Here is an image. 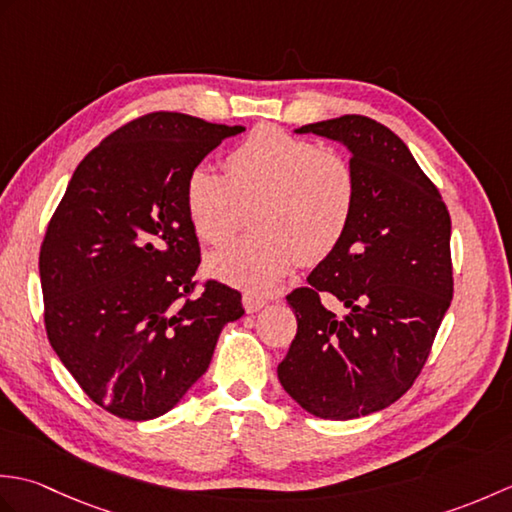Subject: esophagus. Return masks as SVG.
Returning <instances> with one entry per match:
<instances>
[{"label": "esophagus", "mask_w": 512, "mask_h": 512, "mask_svg": "<svg viewBox=\"0 0 512 512\" xmlns=\"http://www.w3.org/2000/svg\"><path fill=\"white\" fill-rule=\"evenodd\" d=\"M242 301H244V308H246V312H248V314H253V312L262 310V308L266 306V299H264V297H259V295H250V292H246Z\"/></svg>", "instance_id": "1"}]
</instances>
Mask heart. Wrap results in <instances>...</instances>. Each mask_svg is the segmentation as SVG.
<instances>
[{"label":"heart","mask_w":512,"mask_h":512,"mask_svg":"<svg viewBox=\"0 0 512 512\" xmlns=\"http://www.w3.org/2000/svg\"><path fill=\"white\" fill-rule=\"evenodd\" d=\"M358 184L343 156L279 127H259L228 151L224 176L198 165L184 180V211L206 246H224L250 211L253 235L215 253L206 270L250 292H268L299 259L312 266L341 244Z\"/></svg>","instance_id":"obj_1"}]
</instances>
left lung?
I'll return each instance as SVG.
<instances>
[{
	"instance_id": "left-lung-1",
	"label": "left lung",
	"mask_w": 512,
	"mask_h": 512,
	"mask_svg": "<svg viewBox=\"0 0 512 512\" xmlns=\"http://www.w3.org/2000/svg\"><path fill=\"white\" fill-rule=\"evenodd\" d=\"M297 132L347 145L358 193L341 244L286 297L297 334L277 376L312 416L352 420L396 402L427 363L453 299L451 215L407 145L374 118L345 114ZM325 296L351 312L334 315Z\"/></svg>"
}]
</instances>
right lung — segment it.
<instances>
[{
    "mask_svg": "<svg viewBox=\"0 0 512 512\" xmlns=\"http://www.w3.org/2000/svg\"><path fill=\"white\" fill-rule=\"evenodd\" d=\"M239 132L178 112L134 118L81 160L50 217L39 253L48 341L118 418L178 405L244 314L237 290L195 279L200 244L184 211L187 173Z\"/></svg>",
    "mask_w": 512,
    "mask_h": 512,
    "instance_id": "add662e5",
    "label": "right lung"
}]
</instances>
